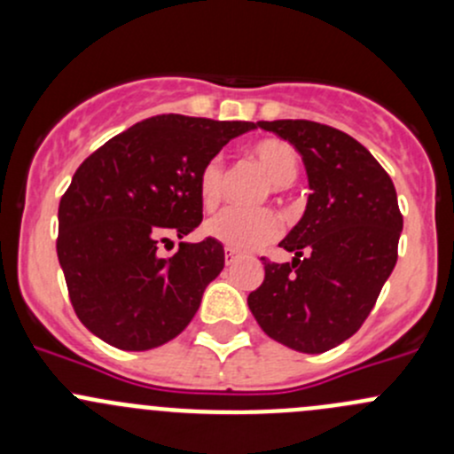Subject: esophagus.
<instances>
[{"instance_id": "obj_1", "label": "esophagus", "mask_w": 454, "mask_h": 454, "mask_svg": "<svg viewBox=\"0 0 454 454\" xmlns=\"http://www.w3.org/2000/svg\"><path fill=\"white\" fill-rule=\"evenodd\" d=\"M223 259H226V265H232L237 259H239V256L232 253V250H226V256H223Z\"/></svg>"}]
</instances>
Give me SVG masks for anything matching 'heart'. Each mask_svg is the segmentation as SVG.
Wrapping results in <instances>:
<instances>
[{"instance_id": "obj_1", "label": "heart", "mask_w": 454, "mask_h": 454, "mask_svg": "<svg viewBox=\"0 0 454 454\" xmlns=\"http://www.w3.org/2000/svg\"><path fill=\"white\" fill-rule=\"evenodd\" d=\"M248 155L268 173L274 195H281L286 186L299 177L301 155L290 142L261 138L248 146ZM223 184H226L223 162L219 158L208 160L198 176V193L206 210H213L222 201ZM204 232L232 253H250L277 239L278 219L268 208H223L206 222Z\"/></svg>"}]
</instances>
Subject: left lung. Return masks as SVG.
Masks as SVG:
<instances>
[{
	"instance_id": "obj_1",
	"label": "left lung",
	"mask_w": 454,
	"mask_h": 454,
	"mask_svg": "<svg viewBox=\"0 0 454 454\" xmlns=\"http://www.w3.org/2000/svg\"><path fill=\"white\" fill-rule=\"evenodd\" d=\"M287 140L308 171V206L281 248L292 263L263 261L248 296L259 327L281 345L323 354L354 336L397 261L402 213L388 173L345 131L312 121H261Z\"/></svg>"
}]
</instances>
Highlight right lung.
<instances>
[{
  "mask_svg": "<svg viewBox=\"0 0 454 454\" xmlns=\"http://www.w3.org/2000/svg\"><path fill=\"white\" fill-rule=\"evenodd\" d=\"M250 129L254 122L164 114L114 136L76 168L59 204L57 254L72 308L100 340L146 351L193 320L223 270V246L182 241L167 259L158 246L200 226V168Z\"/></svg>",
  "mask_w": 454,
  "mask_h": 454,
  "instance_id": "right-lung-1",
  "label": "right lung"
}]
</instances>
